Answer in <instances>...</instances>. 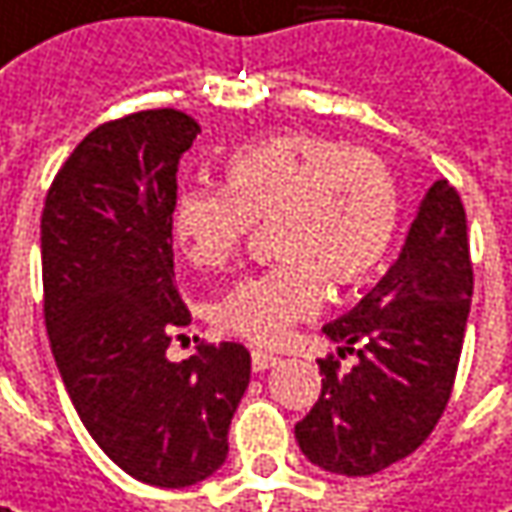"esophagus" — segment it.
Masks as SVG:
<instances>
[{"label":"esophagus","instance_id":"esophagus-1","mask_svg":"<svg viewBox=\"0 0 512 512\" xmlns=\"http://www.w3.org/2000/svg\"><path fill=\"white\" fill-rule=\"evenodd\" d=\"M281 359L275 356V353H266V350H252V368H255L257 374H263V371H269V368H275Z\"/></svg>","mask_w":512,"mask_h":512}]
</instances>
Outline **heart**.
<instances>
[{
	"label": "heart",
	"instance_id": "b5f03b06",
	"mask_svg": "<svg viewBox=\"0 0 512 512\" xmlns=\"http://www.w3.org/2000/svg\"><path fill=\"white\" fill-rule=\"evenodd\" d=\"M223 188H182L173 231L191 263L220 269L240 252L252 223H269V272L234 284L214 307L226 333L257 345L281 342L318 310L324 278L368 281L388 257L400 226V188L368 147L318 133H278L237 147L223 162Z\"/></svg>",
	"mask_w": 512,
	"mask_h": 512
}]
</instances>
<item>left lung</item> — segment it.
Segmentation results:
<instances>
[{
  "label": "left lung",
  "instance_id": "obj_1",
  "mask_svg": "<svg viewBox=\"0 0 512 512\" xmlns=\"http://www.w3.org/2000/svg\"><path fill=\"white\" fill-rule=\"evenodd\" d=\"M472 304L466 211L437 179L385 278L324 324L342 362L318 359L321 397L295 426L310 464L336 475H374L408 458L432 435L449 403Z\"/></svg>",
  "mask_w": 512,
  "mask_h": 512
}]
</instances>
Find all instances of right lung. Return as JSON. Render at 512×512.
<instances>
[{"instance_id": "1", "label": "right lung", "mask_w": 512, "mask_h": 512, "mask_svg": "<svg viewBox=\"0 0 512 512\" xmlns=\"http://www.w3.org/2000/svg\"><path fill=\"white\" fill-rule=\"evenodd\" d=\"M196 133L179 109L95 127L54 176L40 223L48 342L77 417L109 461L170 490L226 464L252 374L237 342L167 359L191 324L173 284V202Z\"/></svg>"}]
</instances>
